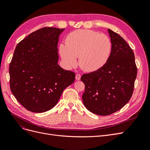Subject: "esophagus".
Here are the masks:
<instances>
[{
    "instance_id": "1",
    "label": "esophagus",
    "mask_w": 150,
    "mask_h": 150,
    "mask_svg": "<svg viewBox=\"0 0 150 150\" xmlns=\"http://www.w3.org/2000/svg\"><path fill=\"white\" fill-rule=\"evenodd\" d=\"M80 79H81V75L79 74H77L76 75V79L77 81H79Z\"/></svg>"
}]
</instances>
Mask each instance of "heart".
Returning <instances> with one entry per match:
<instances>
[{"label": "heart", "instance_id": "heart-1", "mask_svg": "<svg viewBox=\"0 0 150 150\" xmlns=\"http://www.w3.org/2000/svg\"><path fill=\"white\" fill-rule=\"evenodd\" d=\"M59 54L66 66H80L88 72L96 71L106 64L112 44L108 36L89 29H78L67 35L66 44H61Z\"/></svg>", "mask_w": 150, "mask_h": 150}]
</instances>
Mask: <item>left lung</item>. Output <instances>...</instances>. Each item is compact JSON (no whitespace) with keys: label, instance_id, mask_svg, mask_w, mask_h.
<instances>
[{"label":"left lung","instance_id":"left-lung-1","mask_svg":"<svg viewBox=\"0 0 150 150\" xmlns=\"http://www.w3.org/2000/svg\"><path fill=\"white\" fill-rule=\"evenodd\" d=\"M108 31L112 44L108 62L101 69L81 78L85 85L84 105L101 116L111 115L126 105L133 94L137 75L133 50L119 34Z\"/></svg>","mask_w":150,"mask_h":150}]
</instances>
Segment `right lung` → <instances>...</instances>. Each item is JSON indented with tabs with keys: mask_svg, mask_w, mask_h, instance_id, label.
Wrapping results in <instances>:
<instances>
[{
	"mask_svg": "<svg viewBox=\"0 0 150 150\" xmlns=\"http://www.w3.org/2000/svg\"><path fill=\"white\" fill-rule=\"evenodd\" d=\"M65 29L44 28L17 45L9 66L11 91L22 106L34 112L55 106L75 73L59 65L57 44Z\"/></svg>",
	"mask_w": 150,
	"mask_h": 150,
	"instance_id": "obj_1",
	"label": "right lung"
}]
</instances>
